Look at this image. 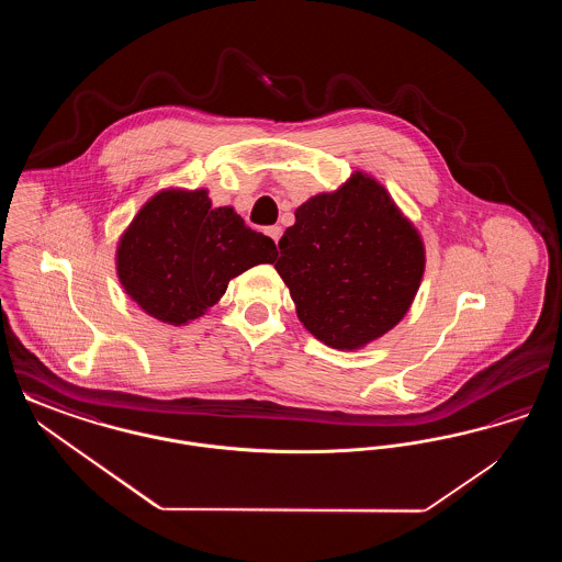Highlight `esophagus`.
Here are the masks:
<instances>
[{
    "label": "esophagus",
    "instance_id": "esophagus-1",
    "mask_svg": "<svg viewBox=\"0 0 562 562\" xmlns=\"http://www.w3.org/2000/svg\"><path fill=\"white\" fill-rule=\"evenodd\" d=\"M268 236L278 244L280 236H282V227L280 225H271V227H268Z\"/></svg>",
    "mask_w": 562,
    "mask_h": 562
}]
</instances>
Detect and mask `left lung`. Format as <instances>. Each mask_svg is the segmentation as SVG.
<instances>
[{"label": "left lung", "instance_id": "obj_1", "mask_svg": "<svg viewBox=\"0 0 562 562\" xmlns=\"http://www.w3.org/2000/svg\"><path fill=\"white\" fill-rule=\"evenodd\" d=\"M276 271L305 328L337 349L362 348L394 328L419 289L426 255L387 191L356 172L307 200L278 241Z\"/></svg>", "mask_w": 562, "mask_h": 562}]
</instances>
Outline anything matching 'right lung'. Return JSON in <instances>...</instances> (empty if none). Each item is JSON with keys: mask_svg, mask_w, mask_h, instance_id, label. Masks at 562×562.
Wrapping results in <instances>:
<instances>
[{"mask_svg": "<svg viewBox=\"0 0 562 562\" xmlns=\"http://www.w3.org/2000/svg\"><path fill=\"white\" fill-rule=\"evenodd\" d=\"M276 257L271 238L244 225L234 209H213L204 189H168L122 236L117 276L149 316L181 326L213 307L232 278Z\"/></svg>", "mask_w": 562, "mask_h": 562, "instance_id": "1", "label": "right lung"}]
</instances>
